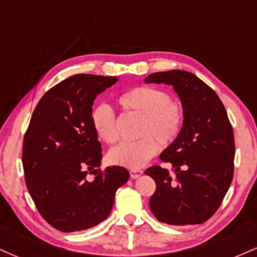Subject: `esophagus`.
<instances>
[{"label": "esophagus", "instance_id": "34e87169", "mask_svg": "<svg viewBox=\"0 0 257 257\" xmlns=\"http://www.w3.org/2000/svg\"><path fill=\"white\" fill-rule=\"evenodd\" d=\"M143 174H144L143 170H140V169H132L131 170V178L132 179H138V178H140V176L143 175Z\"/></svg>", "mask_w": 257, "mask_h": 257}]
</instances>
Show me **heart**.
Here are the masks:
<instances>
[{
	"instance_id": "obj_1",
	"label": "heart",
	"mask_w": 257,
	"mask_h": 257,
	"mask_svg": "<svg viewBox=\"0 0 257 257\" xmlns=\"http://www.w3.org/2000/svg\"><path fill=\"white\" fill-rule=\"evenodd\" d=\"M120 108L141 116L138 135L141 139L122 143L108 151V161L114 166L138 169L144 167L159 151V145H172L185 125V110L172 100L167 90L156 87H135L118 96ZM90 123L100 140L112 145L118 140L117 117L113 108L106 104L94 106Z\"/></svg>"
}]
</instances>
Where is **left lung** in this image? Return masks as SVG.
<instances>
[{"label":"left lung","mask_w":257,"mask_h":257,"mask_svg":"<svg viewBox=\"0 0 257 257\" xmlns=\"http://www.w3.org/2000/svg\"><path fill=\"white\" fill-rule=\"evenodd\" d=\"M145 82L173 85L186 114L180 137L161 155L175 176L159 166L145 170L156 182L150 209L168 225H199L216 213L233 179L234 134L226 108L191 72H155Z\"/></svg>","instance_id":"1"}]
</instances>
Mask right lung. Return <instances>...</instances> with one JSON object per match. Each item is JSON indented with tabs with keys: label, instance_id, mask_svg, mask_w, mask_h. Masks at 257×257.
Masks as SVG:
<instances>
[{
	"label": "right lung",
	"instance_id": "obj_1",
	"mask_svg": "<svg viewBox=\"0 0 257 257\" xmlns=\"http://www.w3.org/2000/svg\"><path fill=\"white\" fill-rule=\"evenodd\" d=\"M117 77L71 76L41 98L23 143V168L38 213L61 232L99 225L112 210L117 188L129 179L123 167L98 170L101 144L90 123L96 95ZM95 172L89 180L88 173Z\"/></svg>",
	"mask_w": 257,
	"mask_h": 257
}]
</instances>
